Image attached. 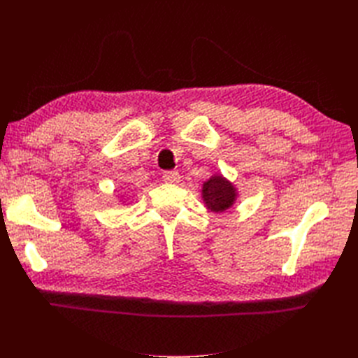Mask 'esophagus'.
Wrapping results in <instances>:
<instances>
[{
	"label": "esophagus",
	"instance_id": "esophagus-1",
	"mask_svg": "<svg viewBox=\"0 0 358 358\" xmlns=\"http://www.w3.org/2000/svg\"><path fill=\"white\" fill-rule=\"evenodd\" d=\"M162 179L167 183H178L180 180V175L178 171H166L164 175H162Z\"/></svg>",
	"mask_w": 358,
	"mask_h": 358
}]
</instances>
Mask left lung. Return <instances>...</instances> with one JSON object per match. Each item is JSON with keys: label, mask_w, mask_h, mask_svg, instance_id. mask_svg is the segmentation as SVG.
Wrapping results in <instances>:
<instances>
[{"label": "left lung", "mask_w": 358, "mask_h": 358, "mask_svg": "<svg viewBox=\"0 0 358 358\" xmlns=\"http://www.w3.org/2000/svg\"><path fill=\"white\" fill-rule=\"evenodd\" d=\"M239 197L236 185L225 176L215 173L201 187V200L204 208L212 213H222L231 209Z\"/></svg>", "instance_id": "1"}]
</instances>
